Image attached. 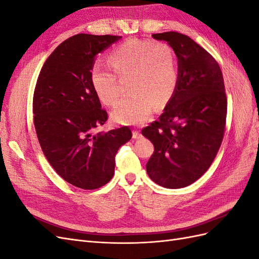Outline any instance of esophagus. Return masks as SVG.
Listing matches in <instances>:
<instances>
[{
	"instance_id": "obj_1",
	"label": "esophagus",
	"mask_w": 259,
	"mask_h": 259,
	"mask_svg": "<svg viewBox=\"0 0 259 259\" xmlns=\"http://www.w3.org/2000/svg\"><path fill=\"white\" fill-rule=\"evenodd\" d=\"M142 137H143V135L140 134L139 131H133V138H134V139H139V138H142Z\"/></svg>"
}]
</instances>
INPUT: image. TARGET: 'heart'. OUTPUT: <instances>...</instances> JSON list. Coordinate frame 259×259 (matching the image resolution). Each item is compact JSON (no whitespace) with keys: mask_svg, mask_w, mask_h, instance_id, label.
<instances>
[{"mask_svg":"<svg viewBox=\"0 0 259 259\" xmlns=\"http://www.w3.org/2000/svg\"><path fill=\"white\" fill-rule=\"evenodd\" d=\"M107 59L112 70L94 66L90 73L91 85L98 99L106 106L117 103L120 92L117 75L128 76V91L132 92L114 108V121L122 124L143 123L150 115L153 106L164 107L174 96L178 68L175 53L169 45L130 38L109 53Z\"/></svg>","mask_w":259,"mask_h":259,"instance_id":"1","label":"heart"}]
</instances>
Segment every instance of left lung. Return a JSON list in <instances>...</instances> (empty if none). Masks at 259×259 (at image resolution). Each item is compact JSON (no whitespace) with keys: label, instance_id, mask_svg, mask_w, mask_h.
<instances>
[{"label":"left lung","instance_id":"obj_1","mask_svg":"<svg viewBox=\"0 0 259 259\" xmlns=\"http://www.w3.org/2000/svg\"><path fill=\"white\" fill-rule=\"evenodd\" d=\"M174 50L178 84L158 121L142 131L154 146L146 168L155 184L178 189L198 180L221 148L227 97L222 70L209 53L183 33L152 34Z\"/></svg>","mask_w":259,"mask_h":259}]
</instances>
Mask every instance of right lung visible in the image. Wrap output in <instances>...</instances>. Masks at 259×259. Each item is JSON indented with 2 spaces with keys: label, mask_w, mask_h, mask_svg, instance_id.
Wrapping results in <instances>:
<instances>
[{
  "label": "right lung",
  "mask_w": 259,
  "mask_h": 259,
  "mask_svg": "<svg viewBox=\"0 0 259 259\" xmlns=\"http://www.w3.org/2000/svg\"><path fill=\"white\" fill-rule=\"evenodd\" d=\"M122 36L80 33L46 59L33 95V122L46 159L67 183L84 190L113 177L115 154L132 138L128 126L98 132L108 119L90 73L95 57Z\"/></svg>",
  "instance_id": "1"
}]
</instances>
